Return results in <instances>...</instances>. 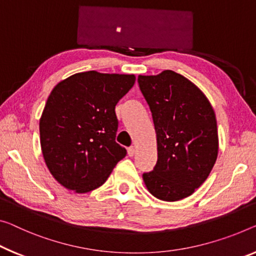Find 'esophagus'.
<instances>
[{
    "label": "esophagus",
    "mask_w": 256,
    "mask_h": 256,
    "mask_svg": "<svg viewBox=\"0 0 256 256\" xmlns=\"http://www.w3.org/2000/svg\"><path fill=\"white\" fill-rule=\"evenodd\" d=\"M135 152H136V148L135 146L128 148V154L130 156H132L134 154H135Z\"/></svg>",
    "instance_id": "esophagus-1"
}]
</instances>
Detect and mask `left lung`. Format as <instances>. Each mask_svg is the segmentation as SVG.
<instances>
[{"label":"left lung","instance_id":"8db88e82","mask_svg":"<svg viewBox=\"0 0 256 256\" xmlns=\"http://www.w3.org/2000/svg\"><path fill=\"white\" fill-rule=\"evenodd\" d=\"M138 84L152 112L158 148L144 184L156 198L178 202L205 182L218 159L215 112L205 94L174 70L140 76Z\"/></svg>","mask_w":256,"mask_h":256}]
</instances>
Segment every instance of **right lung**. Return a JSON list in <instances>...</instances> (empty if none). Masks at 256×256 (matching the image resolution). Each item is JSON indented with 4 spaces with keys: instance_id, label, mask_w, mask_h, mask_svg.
Returning <instances> with one entry per match:
<instances>
[{
    "instance_id": "add662e5",
    "label": "right lung",
    "mask_w": 256,
    "mask_h": 256,
    "mask_svg": "<svg viewBox=\"0 0 256 256\" xmlns=\"http://www.w3.org/2000/svg\"><path fill=\"white\" fill-rule=\"evenodd\" d=\"M134 74L88 70L54 86L40 119L43 158L60 186L76 194L100 188L127 151L116 142V105Z\"/></svg>"
}]
</instances>
